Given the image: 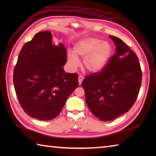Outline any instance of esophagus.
<instances>
[{
  "mask_svg": "<svg viewBox=\"0 0 156 156\" xmlns=\"http://www.w3.org/2000/svg\"><path fill=\"white\" fill-rule=\"evenodd\" d=\"M83 79H84L83 76H82V75H79V76H78V82H79V84H81L82 80H83Z\"/></svg>",
  "mask_w": 156,
  "mask_h": 156,
  "instance_id": "obj_1",
  "label": "esophagus"
}]
</instances>
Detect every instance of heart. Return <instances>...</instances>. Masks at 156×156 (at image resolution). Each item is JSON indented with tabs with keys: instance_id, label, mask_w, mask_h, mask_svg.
<instances>
[{
	"instance_id": "heart-1",
	"label": "heart",
	"mask_w": 156,
	"mask_h": 156,
	"mask_svg": "<svg viewBox=\"0 0 156 156\" xmlns=\"http://www.w3.org/2000/svg\"><path fill=\"white\" fill-rule=\"evenodd\" d=\"M112 51V46L108 41L97 37H87L77 43L74 53H68L67 59L70 68L75 69L79 65L78 58H83L84 68L89 72L97 73L105 67Z\"/></svg>"
}]
</instances>
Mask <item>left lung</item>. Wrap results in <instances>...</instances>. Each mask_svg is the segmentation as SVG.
<instances>
[{
  "label": "left lung",
  "instance_id": "left-lung-1",
  "mask_svg": "<svg viewBox=\"0 0 156 156\" xmlns=\"http://www.w3.org/2000/svg\"><path fill=\"white\" fill-rule=\"evenodd\" d=\"M116 54L98 73L82 82L88 108L101 121H111L133 107L140 90L142 72L136 54L121 39L109 36Z\"/></svg>",
  "mask_w": 156,
  "mask_h": 156
}]
</instances>
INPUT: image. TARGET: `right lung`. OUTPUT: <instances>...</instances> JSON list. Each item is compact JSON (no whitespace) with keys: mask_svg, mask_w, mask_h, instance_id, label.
Listing matches in <instances>:
<instances>
[{"mask_svg":"<svg viewBox=\"0 0 156 156\" xmlns=\"http://www.w3.org/2000/svg\"><path fill=\"white\" fill-rule=\"evenodd\" d=\"M66 49L52 41L50 31L39 32L23 46L13 73L20 105L31 117L51 120L60 113L78 87L76 73H67Z\"/></svg>","mask_w":156,"mask_h":156,"instance_id":"obj_1","label":"right lung"}]
</instances>
